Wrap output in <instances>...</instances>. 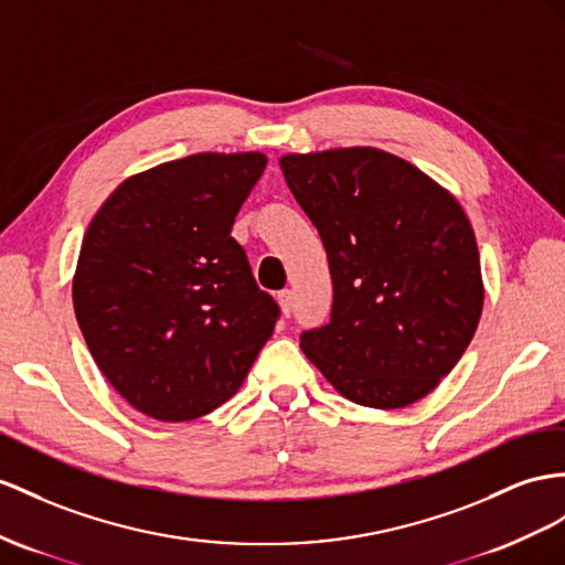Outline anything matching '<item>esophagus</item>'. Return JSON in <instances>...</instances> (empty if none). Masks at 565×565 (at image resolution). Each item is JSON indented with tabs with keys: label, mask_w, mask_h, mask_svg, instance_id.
<instances>
[{
	"label": "esophagus",
	"mask_w": 565,
	"mask_h": 565,
	"mask_svg": "<svg viewBox=\"0 0 565 565\" xmlns=\"http://www.w3.org/2000/svg\"><path fill=\"white\" fill-rule=\"evenodd\" d=\"M277 302H279V308H281V315L288 317V315H291V310H294V291H288V288H284V291H279V296H277Z\"/></svg>",
	"instance_id": "34e87169"
}]
</instances>
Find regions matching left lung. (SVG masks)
<instances>
[{"label":"left lung","instance_id":"left-lung-1","mask_svg":"<svg viewBox=\"0 0 565 565\" xmlns=\"http://www.w3.org/2000/svg\"><path fill=\"white\" fill-rule=\"evenodd\" d=\"M329 257V324L300 349L358 406L396 411L431 394L470 345L484 306L460 202L403 157L370 145L279 159Z\"/></svg>","mask_w":565,"mask_h":565}]
</instances>
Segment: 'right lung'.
<instances>
[{
	"mask_svg": "<svg viewBox=\"0 0 565 565\" xmlns=\"http://www.w3.org/2000/svg\"><path fill=\"white\" fill-rule=\"evenodd\" d=\"M263 152H198L124 179L85 231L71 284L107 382L159 423L220 408L279 317L231 226Z\"/></svg>",
	"mask_w": 565,
	"mask_h": 565,
	"instance_id": "obj_1",
	"label": "right lung"
}]
</instances>
